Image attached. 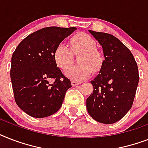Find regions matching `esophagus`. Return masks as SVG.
<instances>
[{"label":"esophagus","mask_w":148,"mask_h":148,"mask_svg":"<svg viewBox=\"0 0 148 148\" xmlns=\"http://www.w3.org/2000/svg\"><path fill=\"white\" fill-rule=\"evenodd\" d=\"M81 84V82H80V81H71L72 86L78 85V84Z\"/></svg>","instance_id":"34e87169"}]
</instances>
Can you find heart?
Listing matches in <instances>:
<instances>
[{
  "label": "heart",
  "instance_id": "heart-1",
  "mask_svg": "<svg viewBox=\"0 0 148 148\" xmlns=\"http://www.w3.org/2000/svg\"><path fill=\"white\" fill-rule=\"evenodd\" d=\"M70 47L64 43H60L53 52L56 64L63 71H66L72 63V53H81L79 62L82 64L70 68L65 75L73 81H82L90 76L92 69L98 71L102 64V57L96 50V42L87 34H78L70 40ZM72 51H71L70 50Z\"/></svg>",
  "mask_w": 148,
  "mask_h": 148
}]
</instances>
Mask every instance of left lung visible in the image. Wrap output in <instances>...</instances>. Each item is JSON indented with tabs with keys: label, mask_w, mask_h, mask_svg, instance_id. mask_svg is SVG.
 I'll return each instance as SVG.
<instances>
[{
	"label": "left lung",
	"mask_w": 148,
	"mask_h": 148,
	"mask_svg": "<svg viewBox=\"0 0 148 148\" xmlns=\"http://www.w3.org/2000/svg\"><path fill=\"white\" fill-rule=\"evenodd\" d=\"M100 44L104 60L90 83L94 87L86 107L93 119L114 124L132 107L139 81L138 68L131 51L110 34L88 31Z\"/></svg>",
	"instance_id": "obj_1"
}]
</instances>
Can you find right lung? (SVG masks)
I'll return each instance as SVG.
<instances>
[{
	"instance_id": "add662e5",
	"label": "right lung",
	"mask_w": 148,
	"mask_h": 148,
	"mask_svg": "<svg viewBox=\"0 0 148 148\" xmlns=\"http://www.w3.org/2000/svg\"><path fill=\"white\" fill-rule=\"evenodd\" d=\"M76 29H40L24 38L13 53L10 79L15 102L27 114L38 118L48 117L62 105L71 84L57 67L53 52Z\"/></svg>"
}]
</instances>
